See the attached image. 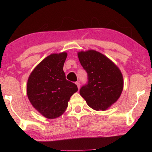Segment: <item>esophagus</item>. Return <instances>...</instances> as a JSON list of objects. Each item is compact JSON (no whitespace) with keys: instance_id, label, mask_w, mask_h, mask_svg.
<instances>
[{"instance_id":"esophagus-1","label":"esophagus","mask_w":152,"mask_h":152,"mask_svg":"<svg viewBox=\"0 0 152 152\" xmlns=\"http://www.w3.org/2000/svg\"><path fill=\"white\" fill-rule=\"evenodd\" d=\"M76 84L77 85V87H78V88L79 89L80 88V84L79 82H76Z\"/></svg>"}]
</instances>
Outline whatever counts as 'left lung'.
<instances>
[{
    "mask_svg": "<svg viewBox=\"0 0 152 152\" xmlns=\"http://www.w3.org/2000/svg\"><path fill=\"white\" fill-rule=\"evenodd\" d=\"M88 82L80 90L87 104L95 110H106L119 99L123 89L120 69L106 56L93 50L78 52Z\"/></svg>",
    "mask_w": 152,
    "mask_h": 152,
    "instance_id": "left-lung-1",
    "label": "left lung"
}]
</instances>
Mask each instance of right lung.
<instances>
[{
  "label": "right lung",
  "mask_w": 152,
  "mask_h": 152,
  "mask_svg": "<svg viewBox=\"0 0 152 152\" xmlns=\"http://www.w3.org/2000/svg\"><path fill=\"white\" fill-rule=\"evenodd\" d=\"M66 52L52 53L41 61L30 74L27 94L32 106L48 119H56L66 111L72 95L78 91L67 80L63 67Z\"/></svg>",
  "instance_id": "add662e5"
}]
</instances>
